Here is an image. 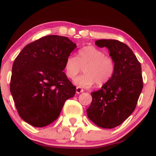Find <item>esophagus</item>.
Segmentation results:
<instances>
[{
    "label": "esophagus",
    "mask_w": 156,
    "mask_h": 156,
    "mask_svg": "<svg viewBox=\"0 0 156 156\" xmlns=\"http://www.w3.org/2000/svg\"><path fill=\"white\" fill-rule=\"evenodd\" d=\"M83 92V89L80 88V87H78L76 88V93H77V94H80V93H81V92Z\"/></svg>",
    "instance_id": "34e87169"
}]
</instances>
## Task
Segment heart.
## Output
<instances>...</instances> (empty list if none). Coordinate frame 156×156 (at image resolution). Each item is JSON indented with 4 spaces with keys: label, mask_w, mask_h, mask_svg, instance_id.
<instances>
[{
    "label": "heart",
    "mask_w": 156,
    "mask_h": 156,
    "mask_svg": "<svg viewBox=\"0 0 156 156\" xmlns=\"http://www.w3.org/2000/svg\"><path fill=\"white\" fill-rule=\"evenodd\" d=\"M83 68L85 73L75 80L77 86L88 88L96 83L97 86L102 87L112 79L114 63L101 50L87 45L80 48L77 57L69 55L64 63V72L71 80H74Z\"/></svg>",
    "instance_id": "b5f03b06"
}]
</instances>
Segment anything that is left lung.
Segmentation results:
<instances>
[{"label":"left lung","mask_w":156,"mask_h":156,"mask_svg":"<svg viewBox=\"0 0 156 156\" xmlns=\"http://www.w3.org/2000/svg\"><path fill=\"white\" fill-rule=\"evenodd\" d=\"M95 44L108 48L114 73L100 90L91 93L92 101L87 110V116L101 128H114L135 110L143 88L141 67L132 50L119 41L100 39Z\"/></svg>","instance_id":"1"}]
</instances>
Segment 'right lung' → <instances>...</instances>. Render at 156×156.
<instances>
[{
    "label": "right lung",
    "instance_id": "right-lung-1",
    "mask_svg": "<svg viewBox=\"0 0 156 156\" xmlns=\"http://www.w3.org/2000/svg\"><path fill=\"white\" fill-rule=\"evenodd\" d=\"M76 44L69 38L48 35L27 44L14 62L10 92L20 117L42 128L55 121L76 87L63 72Z\"/></svg>",
    "mask_w": 156,
    "mask_h": 156
}]
</instances>
